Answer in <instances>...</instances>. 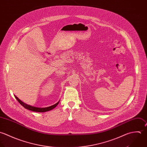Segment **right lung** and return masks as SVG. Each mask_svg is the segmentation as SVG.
I'll use <instances>...</instances> for the list:
<instances>
[{"label": "right lung", "mask_w": 147, "mask_h": 147, "mask_svg": "<svg viewBox=\"0 0 147 147\" xmlns=\"http://www.w3.org/2000/svg\"><path fill=\"white\" fill-rule=\"evenodd\" d=\"M14 96H15V98H16V100L19 101V102L23 107H24L26 109H27L28 110H30V111H34V112H47V111H49L50 110H52L53 108H55L58 105V104L59 103V101H59L57 102H56L54 105H52L49 106V107H45V108H40V107H34V106H32V105L27 104L25 102L21 101L19 98H18L17 96H16L15 95H14Z\"/></svg>", "instance_id": "add662e5"}]
</instances>
